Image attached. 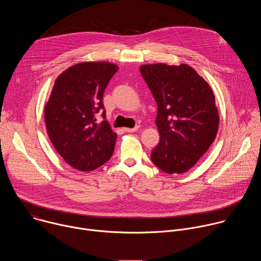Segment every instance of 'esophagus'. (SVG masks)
I'll return each mask as SVG.
<instances>
[{"label": "esophagus", "mask_w": 261, "mask_h": 261, "mask_svg": "<svg viewBox=\"0 0 261 261\" xmlns=\"http://www.w3.org/2000/svg\"><path fill=\"white\" fill-rule=\"evenodd\" d=\"M138 126L135 127V128H124V131L125 132H128V133H132V132H136L138 130Z\"/></svg>", "instance_id": "34e87169"}]
</instances>
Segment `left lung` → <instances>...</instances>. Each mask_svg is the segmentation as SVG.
Returning a JSON list of instances; mask_svg holds the SVG:
<instances>
[{"instance_id":"1","label":"left lung","mask_w":261,"mask_h":261,"mask_svg":"<svg viewBox=\"0 0 261 261\" xmlns=\"http://www.w3.org/2000/svg\"><path fill=\"white\" fill-rule=\"evenodd\" d=\"M139 69L158 105L160 141L151 159L169 174L188 171L208 150L218 132L214 92L186 64H145Z\"/></svg>"}]
</instances>
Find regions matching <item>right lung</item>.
Listing matches in <instances>:
<instances>
[{"label": "right lung", "instance_id": "obj_1", "mask_svg": "<svg viewBox=\"0 0 261 261\" xmlns=\"http://www.w3.org/2000/svg\"><path fill=\"white\" fill-rule=\"evenodd\" d=\"M119 67L109 62H84L57 77L44 107L51 143L73 168L92 171L113 156L117 133L105 119L103 93Z\"/></svg>", "mask_w": 261, "mask_h": 261}]
</instances>
